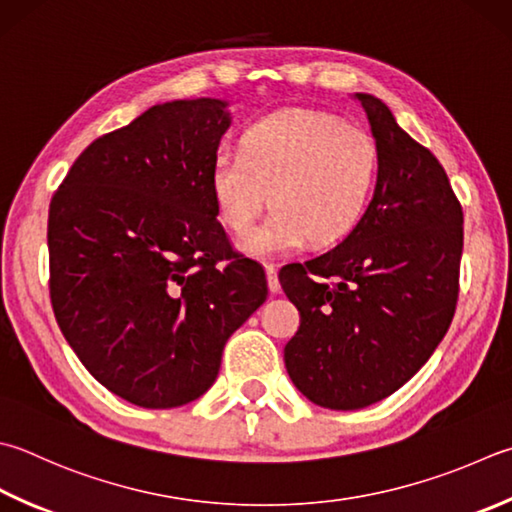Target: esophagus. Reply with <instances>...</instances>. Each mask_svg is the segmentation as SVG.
I'll return each instance as SVG.
<instances>
[{
	"label": "esophagus",
	"instance_id": "esophagus-1",
	"mask_svg": "<svg viewBox=\"0 0 512 512\" xmlns=\"http://www.w3.org/2000/svg\"><path fill=\"white\" fill-rule=\"evenodd\" d=\"M267 272V285H269V292L272 294H278L281 292V283H278V269L274 265H267L265 267Z\"/></svg>",
	"mask_w": 512,
	"mask_h": 512
}]
</instances>
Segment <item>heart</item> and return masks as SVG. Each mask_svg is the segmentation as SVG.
<instances>
[{
    "label": "heart",
    "mask_w": 512,
    "mask_h": 512,
    "mask_svg": "<svg viewBox=\"0 0 512 512\" xmlns=\"http://www.w3.org/2000/svg\"><path fill=\"white\" fill-rule=\"evenodd\" d=\"M379 165L368 129L325 111L289 109L247 127L238 151H220L209 189L231 231H244L267 201L275 207L240 238L245 254L274 258L307 240L325 247L350 236L370 207Z\"/></svg>",
    "instance_id": "1"
}]
</instances>
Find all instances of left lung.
<instances>
[{
    "label": "left lung",
    "mask_w": 512,
    "mask_h": 512,
    "mask_svg": "<svg viewBox=\"0 0 512 512\" xmlns=\"http://www.w3.org/2000/svg\"><path fill=\"white\" fill-rule=\"evenodd\" d=\"M356 100L381 158L370 207L343 243L278 274L301 312L287 374L332 410L370 406L421 370L455 316L464 249V211L439 160L379 98Z\"/></svg>",
    "instance_id": "8db88e82"
}]
</instances>
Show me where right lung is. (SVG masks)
Here are the masks:
<instances>
[{
	"instance_id": "obj_1",
	"label": "right lung",
	"mask_w": 512,
	"mask_h": 512,
	"mask_svg": "<svg viewBox=\"0 0 512 512\" xmlns=\"http://www.w3.org/2000/svg\"><path fill=\"white\" fill-rule=\"evenodd\" d=\"M225 106H151L93 140L48 209L57 325L84 368L140 408L205 394L227 339L267 298L263 267L234 252L209 189Z\"/></svg>"
}]
</instances>
